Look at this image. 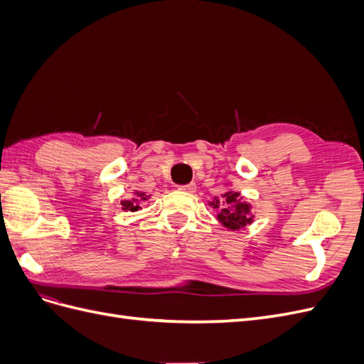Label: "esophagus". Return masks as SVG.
Masks as SVG:
<instances>
[{"instance_id": "obj_1", "label": "esophagus", "mask_w": 364, "mask_h": 364, "mask_svg": "<svg viewBox=\"0 0 364 364\" xmlns=\"http://www.w3.org/2000/svg\"><path fill=\"white\" fill-rule=\"evenodd\" d=\"M179 190H182V191H185V193H194V191H196V183L182 185V186H179Z\"/></svg>"}]
</instances>
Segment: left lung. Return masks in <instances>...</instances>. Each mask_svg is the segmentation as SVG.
<instances>
[{
	"mask_svg": "<svg viewBox=\"0 0 364 364\" xmlns=\"http://www.w3.org/2000/svg\"><path fill=\"white\" fill-rule=\"evenodd\" d=\"M211 205L220 209L217 218L223 223V226L229 229L237 230L252 223L250 206L243 202V199L240 197V193L228 191L222 196V199H215Z\"/></svg>",
	"mask_w": 364,
	"mask_h": 364,
	"instance_id": "obj_1",
	"label": "left lung"
}]
</instances>
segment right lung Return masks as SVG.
I'll return each instance as SVG.
<instances>
[{"mask_svg":"<svg viewBox=\"0 0 364 364\" xmlns=\"http://www.w3.org/2000/svg\"><path fill=\"white\" fill-rule=\"evenodd\" d=\"M147 197L144 193H136V197H132L130 200H123L121 202V206H123L124 211H132L135 213L139 209V202L141 200H147Z\"/></svg>","mask_w":364,"mask_h":364,"instance_id":"1","label":"right lung"}]
</instances>
